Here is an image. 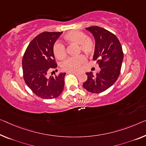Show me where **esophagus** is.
<instances>
[{"label":"esophagus","instance_id":"34e87169","mask_svg":"<svg viewBox=\"0 0 146 146\" xmlns=\"http://www.w3.org/2000/svg\"><path fill=\"white\" fill-rule=\"evenodd\" d=\"M68 74H75V75H77L78 74V72H68Z\"/></svg>","mask_w":146,"mask_h":146}]
</instances>
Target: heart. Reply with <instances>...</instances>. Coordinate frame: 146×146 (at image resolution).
Instances as JSON below:
<instances>
[{"instance_id":"heart-1","label":"heart","mask_w":146,"mask_h":146,"mask_svg":"<svg viewBox=\"0 0 146 146\" xmlns=\"http://www.w3.org/2000/svg\"><path fill=\"white\" fill-rule=\"evenodd\" d=\"M64 40L68 43L78 44V52L82 51L85 54L89 55L93 53L95 50V42L94 40L87 37V35L82 31H71L64 36ZM53 52L55 57L58 59H63L66 55L65 48L59 42H56L53 45ZM86 62V59L84 55L71 57L62 62V68L63 70L68 72L77 71Z\"/></svg>"}]
</instances>
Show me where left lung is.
Returning <instances> with one entry per match:
<instances>
[{
    "mask_svg": "<svg viewBox=\"0 0 146 146\" xmlns=\"http://www.w3.org/2000/svg\"><path fill=\"white\" fill-rule=\"evenodd\" d=\"M95 40L94 60H96L100 68L93 75L87 72V80L83 87L91 93H99L110 87L120 74L123 59L121 45L115 35L106 29L97 26L86 28Z\"/></svg>",
    "mask_w": 146,
    "mask_h": 146,
    "instance_id": "obj_1",
    "label": "left lung"
}]
</instances>
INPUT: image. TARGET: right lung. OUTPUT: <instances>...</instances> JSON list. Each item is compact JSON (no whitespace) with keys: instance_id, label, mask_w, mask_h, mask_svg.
<instances>
[{"instance_id":"add662e5","label":"right lung","mask_w":146,"mask_h":146,"mask_svg":"<svg viewBox=\"0 0 146 146\" xmlns=\"http://www.w3.org/2000/svg\"><path fill=\"white\" fill-rule=\"evenodd\" d=\"M62 33H40L29 43L22 59L25 82L36 95L44 99L57 98L63 91L66 73L48 76V71L57 66L53 46Z\"/></svg>"}]
</instances>
